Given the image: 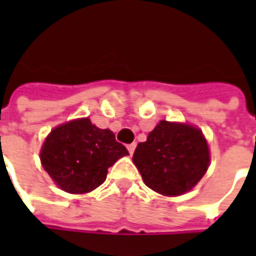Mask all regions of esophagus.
I'll return each instance as SVG.
<instances>
[{
	"mask_svg": "<svg viewBox=\"0 0 256 256\" xmlns=\"http://www.w3.org/2000/svg\"><path fill=\"white\" fill-rule=\"evenodd\" d=\"M136 146H137V144H136V142H132V144L128 145V152H130V155H133V152H134V150H136Z\"/></svg>",
	"mask_w": 256,
	"mask_h": 256,
	"instance_id": "34e87169",
	"label": "esophagus"
}]
</instances>
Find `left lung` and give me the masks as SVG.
Returning <instances> with one entry per match:
<instances>
[{
  "instance_id": "8db88e82",
  "label": "left lung",
  "mask_w": 256,
  "mask_h": 256,
  "mask_svg": "<svg viewBox=\"0 0 256 256\" xmlns=\"http://www.w3.org/2000/svg\"><path fill=\"white\" fill-rule=\"evenodd\" d=\"M133 162L146 186L180 196L202 180L210 163L207 141L198 128L162 120L134 150Z\"/></svg>"
}]
</instances>
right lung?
<instances>
[{
    "label": "right lung",
    "instance_id": "1",
    "mask_svg": "<svg viewBox=\"0 0 256 256\" xmlns=\"http://www.w3.org/2000/svg\"><path fill=\"white\" fill-rule=\"evenodd\" d=\"M126 155L128 150L111 130L84 118L53 128L42 145L41 162L63 190L88 193L100 186L108 168Z\"/></svg>",
    "mask_w": 256,
    "mask_h": 256
}]
</instances>
